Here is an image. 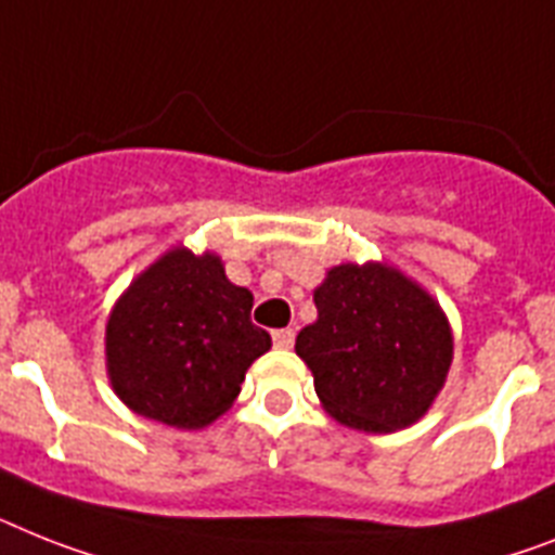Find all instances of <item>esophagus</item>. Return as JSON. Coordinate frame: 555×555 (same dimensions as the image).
Segmentation results:
<instances>
[{
    "label": "esophagus",
    "instance_id": "34e87169",
    "mask_svg": "<svg viewBox=\"0 0 555 555\" xmlns=\"http://www.w3.org/2000/svg\"><path fill=\"white\" fill-rule=\"evenodd\" d=\"M272 340L278 349H292L295 346V332L292 328H281V332L272 334Z\"/></svg>",
    "mask_w": 555,
    "mask_h": 555
}]
</instances>
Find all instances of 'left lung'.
Masks as SVG:
<instances>
[{"instance_id":"left-lung-1","label":"left lung","mask_w":555,"mask_h":555,"mask_svg":"<svg viewBox=\"0 0 555 555\" xmlns=\"http://www.w3.org/2000/svg\"><path fill=\"white\" fill-rule=\"evenodd\" d=\"M318 320L300 328L323 409L346 428L391 434L420 423L453 360L446 311L391 263H340L314 288Z\"/></svg>"}]
</instances>
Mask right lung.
<instances>
[{"instance_id":"1","label":"right lung","mask_w":555,"mask_h":555,"mask_svg":"<svg viewBox=\"0 0 555 555\" xmlns=\"http://www.w3.org/2000/svg\"><path fill=\"white\" fill-rule=\"evenodd\" d=\"M251 292L215 251L172 246L124 288L104 332L109 386L132 414L198 431L232 409L269 332L249 320Z\"/></svg>"}]
</instances>
